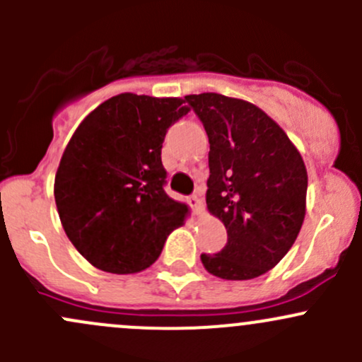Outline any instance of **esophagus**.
Instances as JSON below:
<instances>
[{
  "mask_svg": "<svg viewBox=\"0 0 362 362\" xmlns=\"http://www.w3.org/2000/svg\"><path fill=\"white\" fill-rule=\"evenodd\" d=\"M187 203H189V206L192 208V211H194L196 215L203 214V210H204V204H203V199H202V196H199V194H192V196H189Z\"/></svg>",
  "mask_w": 362,
  "mask_h": 362,
  "instance_id": "esophagus-1",
  "label": "esophagus"
}]
</instances>
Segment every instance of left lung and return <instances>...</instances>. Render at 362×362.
<instances>
[{
    "label": "left lung",
    "mask_w": 362,
    "mask_h": 362,
    "mask_svg": "<svg viewBox=\"0 0 362 362\" xmlns=\"http://www.w3.org/2000/svg\"><path fill=\"white\" fill-rule=\"evenodd\" d=\"M185 101L210 141L206 208L228 229L218 254H202L208 273L250 280L275 268L305 221L308 175L286 131L249 101L217 93Z\"/></svg>",
    "instance_id": "left-lung-1"
}]
</instances>
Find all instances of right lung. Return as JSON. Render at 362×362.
I'll list each match as a JSON object with an SVG mask.
<instances>
[{
  "instance_id": "add662e5",
  "label": "right lung",
  "mask_w": 362,
  "mask_h": 362,
  "mask_svg": "<svg viewBox=\"0 0 362 362\" xmlns=\"http://www.w3.org/2000/svg\"><path fill=\"white\" fill-rule=\"evenodd\" d=\"M180 98L117 94L82 120L64 148L54 182L61 224L98 269H147L180 228L187 204L164 191L160 160L171 124L191 108Z\"/></svg>"
}]
</instances>
